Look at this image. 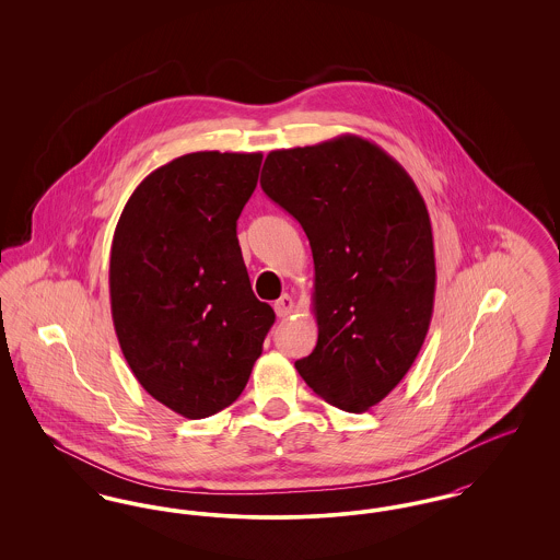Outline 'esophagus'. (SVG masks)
Listing matches in <instances>:
<instances>
[{"label": "esophagus", "mask_w": 560, "mask_h": 560, "mask_svg": "<svg viewBox=\"0 0 560 560\" xmlns=\"http://www.w3.org/2000/svg\"><path fill=\"white\" fill-rule=\"evenodd\" d=\"M275 313H277V317H290L293 313V300L292 295H288V293H283L277 302H275Z\"/></svg>", "instance_id": "34e87169"}]
</instances>
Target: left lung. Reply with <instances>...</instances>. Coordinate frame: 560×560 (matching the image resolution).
<instances>
[{
	"instance_id": "left-lung-1",
	"label": "left lung",
	"mask_w": 560,
	"mask_h": 560,
	"mask_svg": "<svg viewBox=\"0 0 560 560\" xmlns=\"http://www.w3.org/2000/svg\"><path fill=\"white\" fill-rule=\"evenodd\" d=\"M260 185L313 249L319 338L295 370L329 405L368 411L427 340L436 288L427 203L399 161L354 133L270 151Z\"/></svg>"
}]
</instances>
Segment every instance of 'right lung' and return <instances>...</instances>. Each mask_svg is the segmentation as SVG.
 <instances>
[{
	"label": "right lung",
	"mask_w": 560,
	"mask_h": 560,
	"mask_svg": "<svg viewBox=\"0 0 560 560\" xmlns=\"http://www.w3.org/2000/svg\"><path fill=\"white\" fill-rule=\"evenodd\" d=\"M262 153L199 151L151 172L115 226L110 315L140 386L201 420L237 400L275 311L243 265L237 218Z\"/></svg>",
	"instance_id": "obj_1"
}]
</instances>
